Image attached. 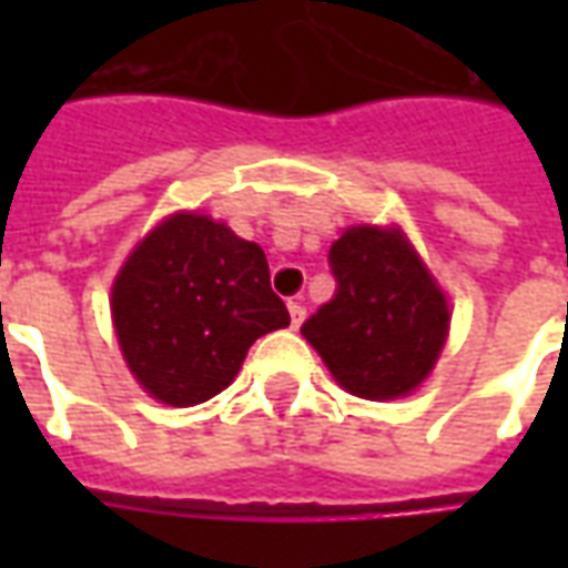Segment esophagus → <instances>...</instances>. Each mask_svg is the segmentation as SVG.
<instances>
[{"mask_svg":"<svg viewBox=\"0 0 568 568\" xmlns=\"http://www.w3.org/2000/svg\"><path fill=\"white\" fill-rule=\"evenodd\" d=\"M288 316H292V328H301V322L307 320V310L297 301H288Z\"/></svg>","mask_w":568,"mask_h":568,"instance_id":"1","label":"esophagus"}]
</instances>
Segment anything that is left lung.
Wrapping results in <instances>:
<instances>
[{
  "instance_id": "obj_1",
  "label": "left lung",
  "mask_w": 568,
  "mask_h": 568,
  "mask_svg": "<svg viewBox=\"0 0 568 568\" xmlns=\"http://www.w3.org/2000/svg\"><path fill=\"white\" fill-rule=\"evenodd\" d=\"M334 297L301 334L346 393L386 402L417 389L435 365L450 310L402 231L349 227L332 248Z\"/></svg>"
}]
</instances>
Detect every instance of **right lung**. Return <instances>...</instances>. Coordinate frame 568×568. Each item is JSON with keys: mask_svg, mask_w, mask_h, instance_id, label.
Segmentation results:
<instances>
[{"mask_svg": "<svg viewBox=\"0 0 568 568\" xmlns=\"http://www.w3.org/2000/svg\"><path fill=\"white\" fill-rule=\"evenodd\" d=\"M118 344L142 389L200 405L234 381L248 346L288 325L258 243L179 212L142 240L112 285Z\"/></svg>", "mask_w": 568, "mask_h": 568, "instance_id": "right-lung-1", "label": "right lung"}]
</instances>
